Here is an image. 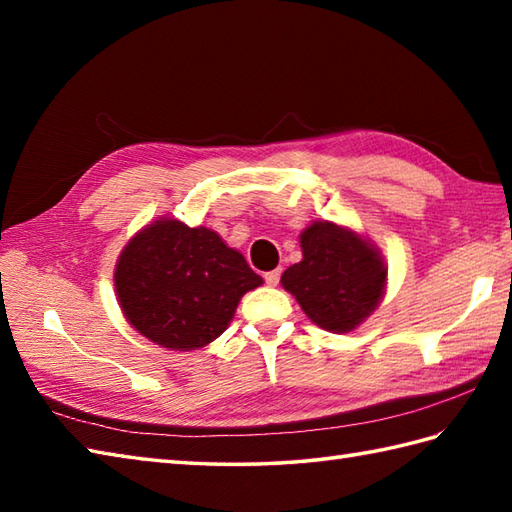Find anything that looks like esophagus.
Instances as JSON below:
<instances>
[{
  "mask_svg": "<svg viewBox=\"0 0 512 512\" xmlns=\"http://www.w3.org/2000/svg\"><path fill=\"white\" fill-rule=\"evenodd\" d=\"M281 279V268H275V270H268V273H264V281L268 286H277Z\"/></svg>",
  "mask_w": 512,
  "mask_h": 512,
  "instance_id": "1",
  "label": "esophagus"
}]
</instances>
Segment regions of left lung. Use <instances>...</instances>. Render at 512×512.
<instances>
[{
    "label": "left lung",
    "instance_id": "obj_1",
    "mask_svg": "<svg viewBox=\"0 0 512 512\" xmlns=\"http://www.w3.org/2000/svg\"><path fill=\"white\" fill-rule=\"evenodd\" d=\"M303 259L281 275L303 312L330 332H350L385 290L387 268L376 248L352 231L314 222L301 233Z\"/></svg>",
    "mask_w": 512,
    "mask_h": 512
}]
</instances>
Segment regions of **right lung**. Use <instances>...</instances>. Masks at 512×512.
I'll return each instance as SVG.
<instances>
[{
    "label": "right lung",
    "instance_id": "right-lung-1",
    "mask_svg": "<svg viewBox=\"0 0 512 512\" xmlns=\"http://www.w3.org/2000/svg\"><path fill=\"white\" fill-rule=\"evenodd\" d=\"M114 284L123 314L140 334L189 352L226 330L239 299L262 286V277L215 231L158 220L125 246Z\"/></svg>",
    "mask_w": 512,
    "mask_h": 512
}]
</instances>
